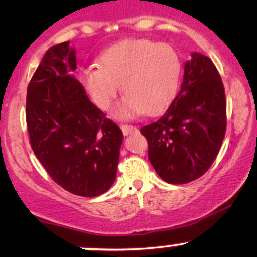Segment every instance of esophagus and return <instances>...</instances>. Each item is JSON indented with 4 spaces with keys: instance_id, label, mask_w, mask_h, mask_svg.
<instances>
[{
    "instance_id": "esophagus-1",
    "label": "esophagus",
    "mask_w": 257,
    "mask_h": 257,
    "mask_svg": "<svg viewBox=\"0 0 257 257\" xmlns=\"http://www.w3.org/2000/svg\"><path fill=\"white\" fill-rule=\"evenodd\" d=\"M120 129H122L123 134L124 135H131L132 133L137 132V128L134 125H128V124H120Z\"/></svg>"
}]
</instances>
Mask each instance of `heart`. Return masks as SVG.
<instances>
[{
  "label": "heart",
  "mask_w": 257,
  "mask_h": 257,
  "mask_svg": "<svg viewBox=\"0 0 257 257\" xmlns=\"http://www.w3.org/2000/svg\"><path fill=\"white\" fill-rule=\"evenodd\" d=\"M179 77L178 53L169 44L144 38L114 44L102 53L100 65L81 72L85 89L102 110L110 107L122 84L126 95L114 108L122 119L162 110L175 93Z\"/></svg>",
  "instance_id": "b5f03b06"
}]
</instances>
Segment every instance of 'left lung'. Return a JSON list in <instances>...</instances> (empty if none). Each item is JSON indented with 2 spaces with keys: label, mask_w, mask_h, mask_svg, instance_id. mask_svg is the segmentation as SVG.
<instances>
[{
  "label": "left lung",
  "mask_w": 257,
  "mask_h": 257,
  "mask_svg": "<svg viewBox=\"0 0 257 257\" xmlns=\"http://www.w3.org/2000/svg\"><path fill=\"white\" fill-rule=\"evenodd\" d=\"M226 122L220 73L208 57L192 53L178 95L156 122L140 129L156 173L169 184L200 178L220 151Z\"/></svg>",
  "instance_id": "1"
}]
</instances>
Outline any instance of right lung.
Instances as JSON below:
<instances>
[{
  "mask_svg": "<svg viewBox=\"0 0 257 257\" xmlns=\"http://www.w3.org/2000/svg\"><path fill=\"white\" fill-rule=\"evenodd\" d=\"M70 42L46 52L26 94L32 151L64 190L96 197L113 185L123 133L90 101L79 82Z\"/></svg>",
  "mask_w": 257,
  "mask_h": 257,
  "instance_id": "1",
  "label": "right lung"
}]
</instances>
